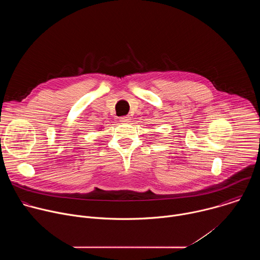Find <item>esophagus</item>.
Here are the masks:
<instances>
[{
    "mask_svg": "<svg viewBox=\"0 0 260 260\" xmlns=\"http://www.w3.org/2000/svg\"><path fill=\"white\" fill-rule=\"evenodd\" d=\"M120 121H121L122 123H127V122L131 121V117H129V116H123V117L120 118Z\"/></svg>",
    "mask_w": 260,
    "mask_h": 260,
    "instance_id": "esophagus-1",
    "label": "esophagus"
}]
</instances>
